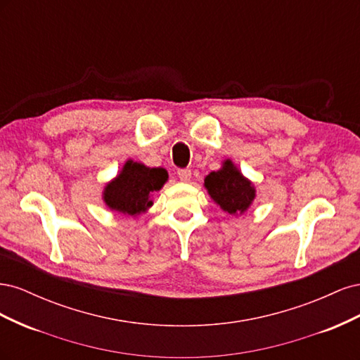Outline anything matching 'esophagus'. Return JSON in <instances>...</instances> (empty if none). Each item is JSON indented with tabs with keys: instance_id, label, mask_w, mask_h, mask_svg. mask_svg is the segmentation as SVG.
<instances>
[{
	"instance_id": "obj_1",
	"label": "esophagus",
	"mask_w": 360,
	"mask_h": 360,
	"mask_svg": "<svg viewBox=\"0 0 360 360\" xmlns=\"http://www.w3.org/2000/svg\"><path fill=\"white\" fill-rule=\"evenodd\" d=\"M191 169H188V168H181V169H179L177 171V176H179V179L181 180V181H189L191 180Z\"/></svg>"
}]
</instances>
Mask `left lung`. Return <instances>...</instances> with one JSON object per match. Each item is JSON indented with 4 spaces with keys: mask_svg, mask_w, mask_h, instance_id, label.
Segmentation results:
<instances>
[{
    "mask_svg": "<svg viewBox=\"0 0 360 360\" xmlns=\"http://www.w3.org/2000/svg\"><path fill=\"white\" fill-rule=\"evenodd\" d=\"M204 186L216 204L230 214L243 213L255 198V189L231 160H225L219 171H213L204 180Z\"/></svg>",
    "mask_w": 360,
    "mask_h": 360,
    "instance_id": "1",
    "label": "left lung"
}]
</instances>
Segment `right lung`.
I'll use <instances>...</instances> for the list:
<instances>
[{
    "label": "right lung",
    "mask_w": 360,
    "mask_h": 360,
    "mask_svg": "<svg viewBox=\"0 0 360 360\" xmlns=\"http://www.w3.org/2000/svg\"><path fill=\"white\" fill-rule=\"evenodd\" d=\"M168 180L163 168H148L143 163L127 160L122 172L106 184L103 200L111 210L123 214L136 216L151 207L150 195L160 191Z\"/></svg>",
    "instance_id": "obj_1"
}]
</instances>
